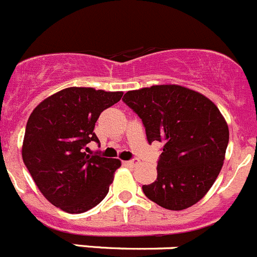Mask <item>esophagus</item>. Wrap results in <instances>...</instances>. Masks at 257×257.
<instances>
[{"label": "esophagus", "mask_w": 257, "mask_h": 257, "mask_svg": "<svg viewBox=\"0 0 257 257\" xmlns=\"http://www.w3.org/2000/svg\"><path fill=\"white\" fill-rule=\"evenodd\" d=\"M126 164H129V166H137V164H138V159H132V161H128L126 162Z\"/></svg>", "instance_id": "1"}]
</instances>
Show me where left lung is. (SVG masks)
<instances>
[{
    "label": "left lung",
    "mask_w": 257,
    "mask_h": 257,
    "mask_svg": "<svg viewBox=\"0 0 257 257\" xmlns=\"http://www.w3.org/2000/svg\"><path fill=\"white\" fill-rule=\"evenodd\" d=\"M138 114L149 143L163 142L157 179L144 195L161 207L181 211L206 196L220 174L228 144V125L207 96L176 84L124 94Z\"/></svg>",
    "instance_id": "left-lung-1"
}]
</instances>
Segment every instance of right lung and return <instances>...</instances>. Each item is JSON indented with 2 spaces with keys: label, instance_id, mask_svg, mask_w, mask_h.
Returning a JSON list of instances; mask_svg holds the SVG:
<instances>
[{
  "label": "right lung",
  "instance_id": "obj_1",
  "mask_svg": "<svg viewBox=\"0 0 257 257\" xmlns=\"http://www.w3.org/2000/svg\"><path fill=\"white\" fill-rule=\"evenodd\" d=\"M123 91L62 89L32 110L25 131L22 159L44 197L68 213H83L104 200L119 159L88 154L96 142L95 123Z\"/></svg>",
  "mask_w": 257,
  "mask_h": 257
}]
</instances>
